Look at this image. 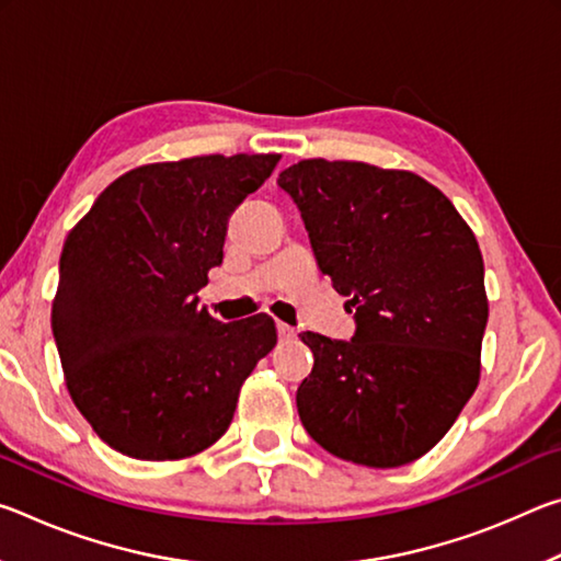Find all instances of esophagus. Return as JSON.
<instances>
[{"label": "esophagus", "instance_id": "34e87169", "mask_svg": "<svg viewBox=\"0 0 561 561\" xmlns=\"http://www.w3.org/2000/svg\"><path fill=\"white\" fill-rule=\"evenodd\" d=\"M277 336L282 341H291L294 336H297V329L289 327V324H282V321H279V324H277Z\"/></svg>", "mask_w": 561, "mask_h": 561}]
</instances>
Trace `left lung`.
<instances>
[{
  "mask_svg": "<svg viewBox=\"0 0 561 561\" xmlns=\"http://www.w3.org/2000/svg\"><path fill=\"white\" fill-rule=\"evenodd\" d=\"M277 185L356 321L351 341L301 334L314 354L297 388L304 431L341 460L413 462L478 388L488 327L478 240L438 187L403 170L319 158Z\"/></svg>",
  "mask_w": 561,
  "mask_h": 561,
  "instance_id": "left-lung-1",
  "label": "left lung"
}]
</instances>
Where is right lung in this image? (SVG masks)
<instances>
[{"label": "right lung", "mask_w": 561, "mask_h": 561, "mask_svg": "<svg viewBox=\"0 0 561 561\" xmlns=\"http://www.w3.org/2000/svg\"><path fill=\"white\" fill-rule=\"evenodd\" d=\"M279 156H203L130 170L73 227L51 331L76 408L136 460H180L230 428L237 396L277 344L267 314L222 324L201 307L227 222Z\"/></svg>", "instance_id": "obj_1"}]
</instances>
